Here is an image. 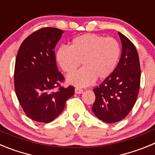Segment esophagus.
I'll return each mask as SVG.
<instances>
[{
    "instance_id": "obj_1",
    "label": "esophagus",
    "mask_w": 155,
    "mask_h": 155,
    "mask_svg": "<svg viewBox=\"0 0 155 155\" xmlns=\"http://www.w3.org/2000/svg\"><path fill=\"white\" fill-rule=\"evenodd\" d=\"M75 93L76 94H81L83 92V89L80 88V87H75Z\"/></svg>"
}]
</instances>
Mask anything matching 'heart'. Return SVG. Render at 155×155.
<instances>
[{"instance_id":"heart-1","label":"heart","mask_w":155,"mask_h":155,"mask_svg":"<svg viewBox=\"0 0 155 155\" xmlns=\"http://www.w3.org/2000/svg\"><path fill=\"white\" fill-rule=\"evenodd\" d=\"M120 56L119 42L112 37L96 34H84L72 40L69 47L61 46L56 59L67 74L74 72L81 66L84 68L68 77L70 84L85 87L95 81L107 78L116 69Z\"/></svg>"}]
</instances>
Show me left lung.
<instances>
[{"label": "left lung", "mask_w": 155, "mask_h": 155, "mask_svg": "<svg viewBox=\"0 0 155 155\" xmlns=\"http://www.w3.org/2000/svg\"><path fill=\"white\" fill-rule=\"evenodd\" d=\"M122 42L121 57L113 74L94 91L91 108L99 120L113 124L124 120L137 98L140 84V68L137 50L132 42L118 32Z\"/></svg>", "instance_id": "1"}]
</instances>
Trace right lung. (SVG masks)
Listing matches in <instances>:
<instances>
[{"mask_svg": "<svg viewBox=\"0 0 155 155\" xmlns=\"http://www.w3.org/2000/svg\"><path fill=\"white\" fill-rule=\"evenodd\" d=\"M64 31L46 27L34 31L21 44L15 66V89L25 113L39 123H50L62 113L74 87L61 85L55 46Z\"/></svg>", "mask_w": 155, "mask_h": 155, "instance_id": "1", "label": "right lung"}]
</instances>
